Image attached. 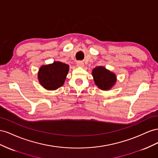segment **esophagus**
Segmentation results:
<instances>
[{
    "instance_id": "obj_1",
    "label": "esophagus",
    "mask_w": 158,
    "mask_h": 158,
    "mask_svg": "<svg viewBox=\"0 0 158 158\" xmlns=\"http://www.w3.org/2000/svg\"><path fill=\"white\" fill-rule=\"evenodd\" d=\"M77 65L78 67H83L84 66V63L81 61H78L77 62Z\"/></svg>"
}]
</instances>
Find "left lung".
<instances>
[{"label":"left lung","mask_w":158,"mask_h":158,"mask_svg":"<svg viewBox=\"0 0 158 158\" xmlns=\"http://www.w3.org/2000/svg\"><path fill=\"white\" fill-rule=\"evenodd\" d=\"M92 75L94 83L103 91L110 89L116 81V75L102 66L96 67L93 69Z\"/></svg>","instance_id":"obj_1"}]
</instances>
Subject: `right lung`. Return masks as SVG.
<instances>
[{
	"instance_id": "add662e5",
	"label": "right lung",
	"mask_w": 158,
	"mask_h": 158,
	"mask_svg": "<svg viewBox=\"0 0 158 158\" xmlns=\"http://www.w3.org/2000/svg\"><path fill=\"white\" fill-rule=\"evenodd\" d=\"M69 69L68 65L60 61L42 65L38 73L39 82L47 90H56L64 85Z\"/></svg>"
}]
</instances>
